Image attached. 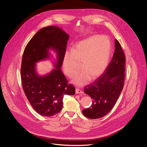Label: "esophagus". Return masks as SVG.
<instances>
[{
	"instance_id": "obj_1",
	"label": "esophagus",
	"mask_w": 147,
	"mask_h": 147,
	"mask_svg": "<svg viewBox=\"0 0 147 147\" xmlns=\"http://www.w3.org/2000/svg\"><path fill=\"white\" fill-rule=\"evenodd\" d=\"M83 93V92L81 90H80V89H78V88H76V94H82Z\"/></svg>"
}]
</instances>
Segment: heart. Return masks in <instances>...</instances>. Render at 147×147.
I'll list each match as a JSON object with an SVG mask.
<instances>
[{"instance_id": "b5f03b06", "label": "heart", "mask_w": 147, "mask_h": 147, "mask_svg": "<svg viewBox=\"0 0 147 147\" xmlns=\"http://www.w3.org/2000/svg\"><path fill=\"white\" fill-rule=\"evenodd\" d=\"M111 54V42L107 36L93 35L78 42L71 51H66L63 57V70L72 78L77 70V63L82 69L72 82L78 86L86 85L101 76L107 69Z\"/></svg>"}]
</instances>
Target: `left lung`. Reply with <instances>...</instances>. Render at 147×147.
<instances>
[{
    "mask_svg": "<svg viewBox=\"0 0 147 147\" xmlns=\"http://www.w3.org/2000/svg\"><path fill=\"white\" fill-rule=\"evenodd\" d=\"M115 41V52L105 73L84 87V92L91 96L92 103L82 113L91 119L102 117L112 109L124 86L125 58L120 43L116 39Z\"/></svg>",
    "mask_w": 147,
    "mask_h": 147,
    "instance_id": "8db88e82",
    "label": "left lung"
}]
</instances>
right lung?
Here are the masks:
<instances>
[{"mask_svg":"<svg viewBox=\"0 0 147 147\" xmlns=\"http://www.w3.org/2000/svg\"><path fill=\"white\" fill-rule=\"evenodd\" d=\"M69 35L57 26L40 29L29 41L23 55L21 77L25 94L34 110L43 116H52L60 112L65 95H73L75 88L67 84L61 70ZM56 54L55 68L45 75H39L36 63L53 59L50 51Z\"/></svg>","mask_w":147,"mask_h":147,"instance_id":"add662e5","label":"right lung"}]
</instances>
